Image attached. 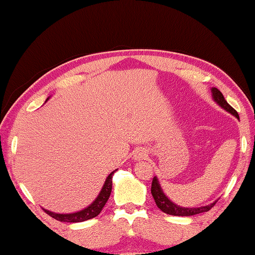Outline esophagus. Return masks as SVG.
<instances>
[{
    "label": "esophagus",
    "instance_id": "esophagus-1",
    "mask_svg": "<svg viewBox=\"0 0 255 255\" xmlns=\"http://www.w3.org/2000/svg\"><path fill=\"white\" fill-rule=\"evenodd\" d=\"M146 157H148V153H146L145 150L142 148L136 149L134 153H132V158L135 159V162H139V160L146 159Z\"/></svg>",
    "mask_w": 255,
    "mask_h": 255
}]
</instances>
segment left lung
Segmentation results:
<instances>
[{
  "mask_svg": "<svg viewBox=\"0 0 255 255\" xmlns=\"http://www.w3.org/2000/svg\"><path fill=\"white\" fill-rule=\"evenodd\" d=\"M211 97H213L214 102L218 104L222 109L224 111H227L232 116H235L237 119H239L238 113L235 109L229 105L227 100H225L224 96L222 95V92L218 90L217 88H211ZM151 194L153 196V200L157 204V207L159 208L163 213L167 214V215H173V216H192V215H198L201 213H206V211L210 210L211 208L215 206L216 201L213 203L208 204V206H202V207H195V208H186V207H181L178 206L177 203H174L173 201H171L167 198L166 194H165L164 191L162 189V186L159 184V180L157 177H153L152 179V184H151Z\"/></svg>",
  "mask_w": 255,
  "mask_h": 255,
  "instance_id": "obj_1",
  "label": "left lung"
}]
</instances>
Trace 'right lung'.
<instances>
[{
	"label": "right lung",
	"mask_w": 255,
	"mask_h": 255,
	"mask_svg": "<svg viewBox=\"0 0 255 255\" xmlns=\"http://www.w3.org/2000/svg\"><path fill=\"white\" fill-rule=\"evenodd\" d=\"M49 99V97L46 99V102ZM117 170H114L113 172H111L109 174V177L106 178L105 182H104L102 191L99 192V194L95 201L91 204H89L87 208L82 209L80 211H76V213H70V214H57L54 213V211L44 209L46 213H47L49 216H52L55 220L60 221V222H69V223H77V222H84L88 220H91V218L98 216L100 214V211L103 210L104 206H105L107 200H109L111 192H112V178L114 172Z\"/></svg>",
	"instance_id": "obj_1"
}]
</instances>
